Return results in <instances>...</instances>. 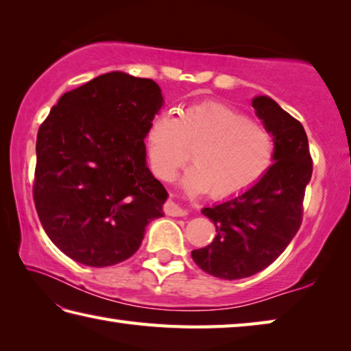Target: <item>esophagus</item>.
<instances>
[{"label":"esophagus","mask_w":351,"mask_h":351,"mask_svg":"<svg viewBox=\"0 0 351 351\" xmlns=\"http://www.w3.org/2000/svg\"><path fill=\"white\" fill-rule=\"evenodd\" d=\"M165 213L171 217H183V216H186V214H188V211L183 210V208L180 205H177L176 202H166Z\"/></svg>","instance_id":"esophagus-1"}]
</instances>
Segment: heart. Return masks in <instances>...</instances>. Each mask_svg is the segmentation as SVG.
Masks as SVG:
<instances>
[{"instance_id":"obj_1","label":"heart","mask_w":351,"mask_h":351,"mask_svg":"<svg viewBox=\"0 0 351 351\" xmlns=\"http://www.w3.org/2000/svg\"><path fill=\"white\" fill-rule=\"evenodd\" d=\"M146 146L154 174L171 180L189 160L183 183L213 197H234L254 186L274 160V138L265 126L223 103L206 101L179 117L158 114L149 123Z\"/></svg>"}]
</instances>
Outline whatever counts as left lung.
<instances>
[{
    "label": "left lung",
    "mask_w": 351,
    "mask_h": 351,
    "mask_svg": "<svg viewBox=\"0 0 351 351\" xmlns=\"http://www.w3.org/2000/svg\"><path fill=\"white\" fill-rule=\"evenodd\" d=\"M256 114L274 138V163L248 191L202 213L216 237L194 250L193 261L219 279L250 278L278 259L300 228L313 160L300 121L269 97L253 100Z\"/></svg>",
    "instance_id": "1"
}]
</instances>
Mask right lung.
I'll return each mask as SVG.
<instances>
[{
	"label": "right lung",
	"mask_w": 351,
	"mask_h": 351,
	"mask_svg": "<svg viewBox=\"0 0 351 351\" xmlns=\"http://www.w3.org/2000/svg\"><path fill=\"white\" fill-rule=\"evenodd\" d=\"M158 84L109 72L61 95L36 135L34 202L49 239L75 262L110 267L140 248L168 193L147 169Z\"/></svg>",
	"instance_id": "right-lung-1"
}]
</instances>
